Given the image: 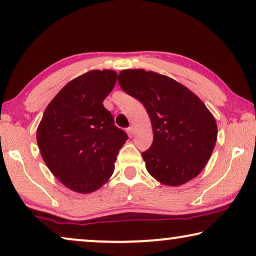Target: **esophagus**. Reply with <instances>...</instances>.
Returning a JSON list of instances; mask_svg holds the SVG:
<instances>
[{"label":"esophagus","instance_id":"34e87169","mask_svg":"<svg viewBox=\"0 0 256 256\" xmlns=\"http://www.w3.org/2000/svg\"><path fill=\"white\" fill-rule=\"evenodd\" d=\"M126 132H128V136H133V134H134V128H133L132 126H130L126 128Z\"/></svg>","mask_w":256,"mask_h":256}]
</instances>
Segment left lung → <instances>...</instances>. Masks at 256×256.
<instances>
[{"label":"left lung","instance_id":"1","mask_svg":"<svg viewBox=\"0 0 256 256\" xmlns=\"http://www.w3.org/2000/svg\"><path fill=\"white\" fill-rule=\"evenodd\" d=\"M120 88L146 108L153 142L142 153L146 169L166 186H178L196 178L217 142V124L205 104L172 78L145 70H125Z\"/></svg>","mask_w":256,"mask_h":256}]
</instances>
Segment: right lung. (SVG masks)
I'll list each match as a JSON object with an SVG mask.
<instances>
[{
	"label": "right lung",
	"mask_w": 256,
	"mask_h": 256,
	"mask_svg": "<svg viewBox=\"0 0 256 256\" xmlns=\"http://www.w3.org/2000/svg\"><path fill=\"white\" fill-rule=\"evenodd\" d=\"M117 81L111 70H90L64 86L46 108L37 130L42 160L73 192L100 189L114 170L128 134L103 106Z\"/></svg>",
	"instance_id": "right-lung-1"
}]
</instances>
